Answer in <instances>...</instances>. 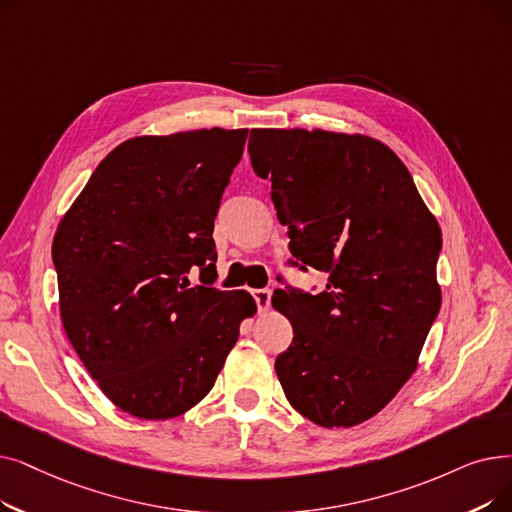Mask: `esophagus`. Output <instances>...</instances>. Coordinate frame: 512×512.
I'll return each instance as SVG.
<instances>
[{"instance_id": "esophagus-1", "label": "esophagus", "mask_w": 512, "mask_h": 512, "mask_svg": "<svg viewBox=\"0 0 512 512\" xmlns=\"http://www.w3.org/2000/svg\"><path fill=\"white\" fill-rule=\"evenodd\" d=\"M253 299H255L259 311H268L270 301H272V291L270 288H257V291H253Z\"/></svg>"}]
</instances>
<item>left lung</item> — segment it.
Instances as JSON below:
<instances>
[{
  "mask_svg": "<svg viewBox=\"0 0 512 512\" xmlns=\"http://www.w3.org/2000/svg\"><path fill=\"white\" fill-rule=\"evenodd\" d=\"M249 154L288 226V263L328 274L318 295L274 291V309L293 324V343L276 358L278 381L316 425H360L410 379L439 314L437 219L379 140L251 129Z\"/></svg>",
  "mask_w": 512,
  "mask_h": 512,
  "instance_id": "left-lung-1",
  "label": "left lung"
}]
</instances>
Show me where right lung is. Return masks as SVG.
Segmentation results:
<instances>
[{"label": "right lung", "instance_id": "add662e5", "mask_svg": "<svg viewBox=\"0 0 512 512\" xmlns=\"http://www.w3.org/2000/svg\"><path fill=\"white\" fill-rule=\"evenodd\" d=\"M249 129H196L119 144L52 244L60 316L87 372L123 412L180 416L211 391L247 291L213 288V221ZM199 270L201 285L189 274Z\"/></svg>", "mask_w": 512, "mask_h": 512}]
</instances>
